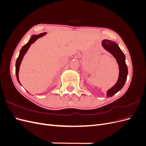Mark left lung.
Returning a JSON list of instances; mask_svg holds the SVG:
<instances>
[{"label": "left lung", "instance_id": "obj_1", "mask_svg": "<svg viewBox=\"0 0 146 146\" xmlns=\"http://www.w3.org/2000/svg\"><path fill=\"white\" fill-rule=\"evenodd\" d=\"M102 45L105 50L111 53L114 58L116 59L119 68V78L116 83L115 85L110 88L107 92V98H109V97H111L117 93L125 85L128 74V69L125 63V55L121 48H119L117 43L108 40V39H104L102 42Z\"/></svg>", "mask_w": 146, "mask_h": 146}]
</instances>
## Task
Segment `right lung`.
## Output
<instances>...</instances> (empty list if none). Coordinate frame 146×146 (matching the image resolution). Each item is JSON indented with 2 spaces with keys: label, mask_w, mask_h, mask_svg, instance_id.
Returning a JSON list of instances; mask_svg holds the SVG:
<instances>
[{
  "label": "right lung",
  "mask_w": 146,
  "mask_h": 146,
  "mask_svg": "<svg viewBox=\"0 0 146 146\" xmlns=\"http://www.w3.org/2000/svg\"><path fill=\"white\" fill-rule=\"evenodd\" d=\"M46 34V32H44L42 33H40L39 35H32V37L30 39V40L29 41V42L26 44L25 45H24L23 47L21 48V49L20 50L19 52V55L18 56V58H17L16 62V78L17 80L18 81V82L19 83V84H21L19 80V67L21 63V61L23 59V57L24 56V55L25 54V53L27 52L28 49L29 48L30 45L34 43L35 41H36L37 39L39 38H41L42 36H43L44 35Z\"/></svg>",
  "instance_id": "right-lung-1"
}]
</instances>
